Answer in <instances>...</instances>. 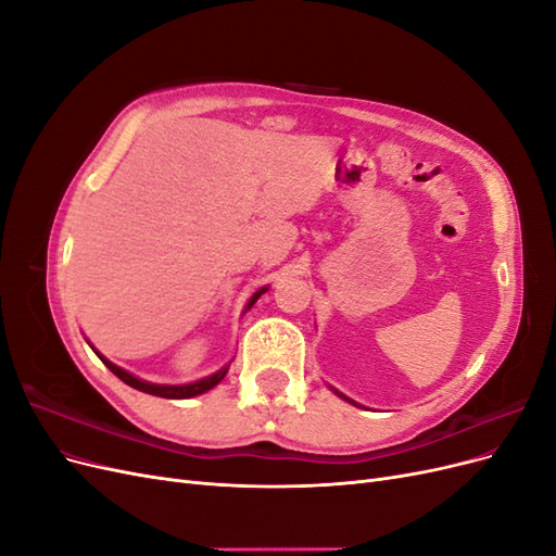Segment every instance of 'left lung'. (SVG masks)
<instances>
[{"label": "left lung", "instance_id": "left-lung-1", "mask_svg": "<svg viewBox=\"0 0 556 556\" xmlns=\"http://www.w3.org/2000/svg\"><path fill=\"white\" fill-rule=\"evenodd\" d=\"M331 392H333V394H339V396H341V399H343V401H348V403H352V406H357V408H362V406H359V403H357V401H352V399H348V396H345V394H341V392H339V390H333V387H331Z\"/></svg>", "mask_w": 556, "mask_h": 556}]
</instances>
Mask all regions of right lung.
<instances>
[{"instance_id": "right-lung-1", "label": "right lung", "mask_w": 556, "mask_h": 556, "mask_svg": "<svg viewBox=\"0 0 556 556\" xmlns=\"http://www.w3.org/2000/svg\"><path fill=\"white\" fill-rule=\"evenodd\" d=\"M266 290H268V288H262V290H257L255 294H252V296L248 299L245 311H250L252 306H255V301H257ZM90 348H92V345H90ZM92 350H94V348H92ZM94 355L106 364V368H109L111 374H115L123 382H127L129 387H134V390L146 392V394H153V396H162V399H192V396L204 394V392L213 390V387H215L217 382H220V380L227 376V371H229V364H225V366L220 368V371H215V374H211V376H206V378L188 382V384H157V382H148V380H141V378H137V376H131L129 371H125V368H121V366H115L113 362H109L99 350H94Z\"/></svg>"}]
</instances>
